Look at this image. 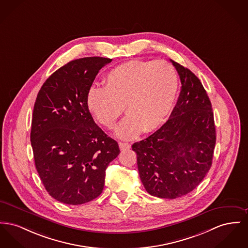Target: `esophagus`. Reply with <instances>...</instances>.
<instances>
[{"instance_id": "esophagus-1", "label": "esophagus", "mask_w": 248, "mask_h": 248, "mask_svg": "<svg viewBox=\"0 0 248 248\" xmlns=\"http://www.w3.org/2000/svg\"><path fill=\"white\" fill-rule=\"evenodd\" d=\"M119 147L121 150H126V149H130L131 145L126 142H119Z\"/></svg>"}]
</instances>
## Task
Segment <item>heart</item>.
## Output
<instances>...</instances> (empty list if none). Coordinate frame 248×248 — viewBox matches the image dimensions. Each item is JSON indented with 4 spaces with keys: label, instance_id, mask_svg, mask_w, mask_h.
I'll return each instance as SVG.
<instances>
[{
    "label": "heart",
    "instance_id": "1",
    "mask_svg": "<svg viewBox=\"0 0 248 248\" xmlns=\"http://www.w3.org/2000/svg\"><path fill=\"white\" fill-rule=\"evenodd\" d=\"M104 87L88 90V109L111 129L125 111L117 136L130 140L160 126L170 113L178 92V75L165 61L132 60L117 65L104 78Z\"/></svg>",
    "mask_w": 248,
    "mask_h": 248
}]
</instances>
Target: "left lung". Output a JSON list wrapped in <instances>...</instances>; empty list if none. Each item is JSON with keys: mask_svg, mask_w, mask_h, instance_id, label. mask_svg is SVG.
Wrapping results in <instances>:
<instances>
[{"mask_svg": "<svg viewBox=\"0 0 248 248\" xmlns=\"http://www.w3.org/2000/svg\"><path fill=\"white\" fill-rule=\"evenodd\" d=\"M170 62L182 83L176 106L157 131L132 145L146 191L161 199L182 197L201 184L211 169L217 140L212 104L201 80Z\"/></svg>", "mask_w": 248, "mask_h": 248, "instance_id": "left-lung-1", "label": "left lung"}]
</instances>
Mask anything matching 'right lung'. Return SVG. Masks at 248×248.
I'll return each instance as SVG.
<instances>
[{
	"mask_svg": "<svg viewBox=\"0 0 248 248\" xmlns=\"http://www.w3.org/2000/svg\"><path fill=\"white\" fill-rule=\"evenodd\" d=\"M112 60L77 59L52 74L33 107L31 143L36 170L47 193L69 205L102 193L106 170L119 145L94 123L86 104L96 75Z\"/></svg>",
	"mask_w": 248,
	"mask_h": 248,
	"instance_id": "add662e5",
	"label": "right lung"
}]
</instances>
